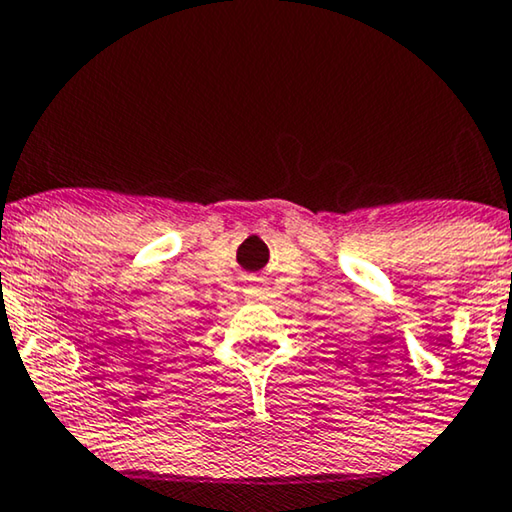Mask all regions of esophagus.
I'll list each match as a JSON object with an SVG mask.
<instances>
[{
    "label": "esophagus",
    "mask_w": 512,
    "mask_h": 512,
    "mask_svg": "<svg viewBox=\"0 0 512 512\" xmlns=\"http://www.w3.org/2000/svg\"><path fill=\"white\" fill-rule=\"evenodd\" d=\"M247 298H249V300H256V303H258V300L268 298V293H265V289H261V286H256V289H251V291L247 293Z\"/></svg>",
    "instance_id": "obj_1"
}]
</instances>
